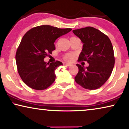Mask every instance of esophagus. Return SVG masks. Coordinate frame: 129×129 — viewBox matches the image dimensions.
Returning a JSON list of instances; mask_svg holds the SVG:
<instances>
[{"label": "esophagus", "instance_id": "obj_1", "mask_svg": "<svg viewBox=\"0 0 129 129\" xmlns=\"http://www.w3.org/2000/svg\"><path fill=\"white\" fill-rule=\"evenodd\" d=\"M63 65H64V66H70V64H69V63H63Z\"/></svg>", "mask_w": 129, "mask_h": 129}]
</instances>
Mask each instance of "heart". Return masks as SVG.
Wrapping results in <instances>:
<instances>
[{
    "mask_svg": "<svg viewBox=\"0 0 129 129\" xmlns=\"http://www.w3.org/2000/svg\"><path fill=\"white\" fill-rule=\"evenodd\" d=\"M74 59H75V55L72 53L68 54L64 56V59L65 60L68 61H73Z\"/></svg>",
    "mask_w": 129,
    "mask_h": 129,
    "instance_id": "heart-1",
    "label": "heart"
}]
</instances>
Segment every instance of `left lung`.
Instances as JSON below:
<instances>
[{"instance_id": "1", "label": "left lung", "mask_w": 129, "mask_h": 129, "mask_svg": "<svg viewBox=\"0 0 129 129\" xmlns=\"http://www.w3.org/2000/svg\"><path fill=\"white\" fill-rule=\"evenodd\" d=\"M83 43L78 61H87L86 68L77 64L76 82L84 89L95 90L103 86L112 74L114 65V51L108 36L99 30L86 27L73 30Z\"/></svg>"}]
</instances>
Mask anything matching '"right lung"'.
I'll return each mask as SVG.
<instances>
[{"instance_id":"add662e5","label":"right lung","mask_w":129,"mask_h":129,"mask_svg":"<svg viewBox=\"0 0 129 129\" xmlns=\"http://www.w3.org/2000/svg\"><path fill=\"white\" fill-rule=\"evenodd\" d=\"M50 25L35 27L25 33L16 53L17 71L24 83L35 90H45L54 82L61 61L46 63L44 59L55 50L54 42L72 30Z\"/></svg>"}]
</instances>
